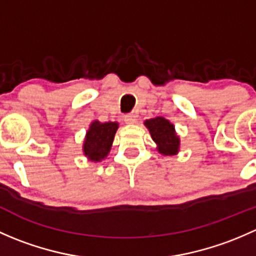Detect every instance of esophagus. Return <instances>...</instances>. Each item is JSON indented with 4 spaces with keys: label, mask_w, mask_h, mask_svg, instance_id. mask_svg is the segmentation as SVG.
<instances>
[{
    "label": "esophagus",
    "mask_w": 256,
    "mask_h": 256,
    "mask_svg": "<svg viewBox=\"0 0 256 256\" xmlns=\"http://www.w3.org/2000/svg\"><path fill=\"white\" fill-rule=\"evenodd\" d=\"M124 120H125V122L128 124V125H134V124L138 122V115H136V114H128Z\"/></svg>",
    "instance_id": "esophagus-1"
}]
</instances>
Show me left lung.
Here are the masks:
<instances>
[{
    "mask_svg": "<svg viewBox=\"0 0 256 256\" xmlns=\"http://www.w3.org/2000/svg\"><path fill=\"white\" fill-rule=\"evenodd\" d=\"M152 140L156 144V150L164 156H174L180 147V138L177 135L174 125L162 116L144 121Z\"/></svg>",
    "mask_w": 256,
    "mask_h": 256,
    "instance_id": "left-lung-1",
    "label": "left lung"
}]
</instances>
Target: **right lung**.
Listing matches in <instances>:
<instances>
[{
	"instance_id": "right-lung-1",
	"label": "right lung",
	"mask_w": 256,
	"mask_h": 256,
	"mask_svg": "<svg viewBox=\"0 0 256 256\" xmlns=\"http://www.w3.org/2000/svg\"><path fill=\"white\" fill-rule=\"evenodd\" d=\"M118 128V122L109 121L100 122L94 120L90 122L89 128L82 141V154L89 161L102 162L112 150L114 138Z\"/></svg>"
}]
</instances>
